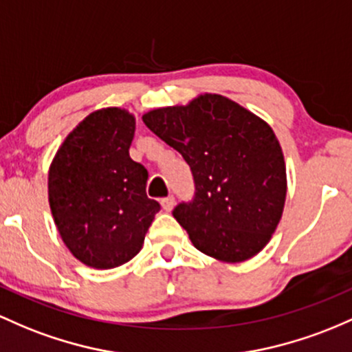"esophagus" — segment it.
<instances>
[{
	"instance_id": "1",
	"label": "esophagus",
	"mask_w": 352,
	"mask_h": 352,
	"mask_svg": "<svg viewBox=\"0 0 352 352\" xmlns=\"http://www.w3.org/2000/svg\"><path fill=\"white\" fill-rule=\"evenodd\" d=\"M162 207H164V210L170 212L173 208V206H175V199H173V195H168V197H164V199L160 200Z\"/></svg>"
}]
</instances>
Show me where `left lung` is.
Segmentation results:
<instances>
[{
	"label": "left lung",
	"instance_id": "left-lung-1",
	"mask_svg": "<svg viewBox=\"0 0 352 352\" xmlns=\"http://www.w3.org/2000/svg\"><path fill=\"white\" fill-rule=\"evenodd\" d=\"M142 120L192 170L194 199L172 212L192 244L223 262L261 252L279 223L287 192L283 148L267 123L212 94L185 107L157 108Z\"/></svg>",
	"mask_w": 352,
	"mask_h": 352
}]
</instances>
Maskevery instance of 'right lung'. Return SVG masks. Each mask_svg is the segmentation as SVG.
Instances as JSON below:
<instances>
[{"mask_svg": "<svg viewBox=\"0 0 352 352\" xmlns=\"http://www.w3.org/2000/svg\"><path fill=\"white\" fill-rule=\"evenodd\" d=\"M133 133L129 111H94L65 138L50 167L56 229L88 267L113 269L133 258L160 210V204L146 197L148 172L130 158Z\"/></svg>", "mask_w": 352, "mask_h": 352, "instance_id": "1", "label": "right lung"}]
</instances>
